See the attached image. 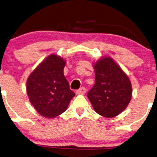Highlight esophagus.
I'll return each instance as SVG.
<instances>
[{"mask_svg": "<svg viewBox=\"0 0 157 157\" xmlns=\"http://www.w3.org/2000/svg\"><path fill=\"white\" fill-rule=\"evenodd\" d=\"M85 93H86V89H85V88H84V87L80 88L79 90H77L76 92L77 95H84Z\"/></svg>", "mask_w": 157, "mask_h": 157, "instance_id": "1", "label": "esophagus"}]
</instances>
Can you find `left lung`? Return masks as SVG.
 <instances>
[{"label":"left lung","mask_w":157,"mask_h":157,"mask_svg":"<svg viewBox=\"0 0 157 157\" xmlns=\"http://www.w3.org/2000/svg\"><path fill=\"white\" fill-rule=\"evenodd\" d=\"M93 68L96 82L88 98L96 113L104 117H114L125 109L131 100L130 79L109 56H103Z\"/></svg>","instance_id":"8db88e82"}]
</instances>
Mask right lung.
I'll list each match as a JSON object with an SVG mask.
<instances>
[{"label": "right lung", "instance_id": "1", "mask_svg": "<svg viewBox=\"0 0 157 157\" xmlns=\"http://www.w3.org/2000/svg\"><path fill=\"white\" fill-rule=\"evenodd\" d=\"M65 64L63 58L51 54L35 69L27 80L29 101L44 117L54 118L62 114L75 96L64 77Z\"/></svg>", "mask_w": 157, "mask_h": 157}]
</instances>
